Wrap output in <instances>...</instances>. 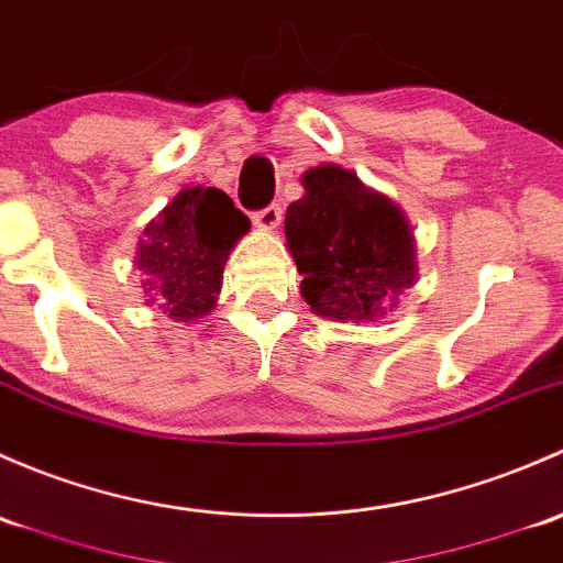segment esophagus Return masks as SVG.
<instances>
[{
	"label": "esophagus",
	"mask_w": 563,
	"mask_h": 563,
	"mask_svg": "<svg viewBox=\"0 0 563 563\" xmlns=\"http://www.w3.org/2000/svg\"><path fill=\"white\" fill-rule=\"evenodd\" d=\"M252 222H254V228H260V230H276L282 222V208L276 206V202H271V206H265L263 211H254Z\"/></svg>",
	"instance_id": "obj_1"
}]
</instances>
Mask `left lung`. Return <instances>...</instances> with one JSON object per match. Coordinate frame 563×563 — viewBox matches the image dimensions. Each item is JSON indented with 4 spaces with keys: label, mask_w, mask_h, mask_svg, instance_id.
Listing matches in <instances>:
<instances>
[{
    "label": "left lung",
    "mask_w": 563,
    "mask_h": 563,
    "mask_svg": "<svg viewBox=\"0 0 563 563\" xmlns=\"http://www.w3.org/2000/svg\"><path fill=\"white\" fill-rule=\"evenodd\" d=\"M300 181L306 195L284 219L287 246L303 274L300 295L328 320H379L417 279L407 217L339 165L311 167Z\"/></svg>",
    "instance_id": "left-lung-1"
}]
</instances>
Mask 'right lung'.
<instances>
[{"label":"right lung","mask_w":563,"mask_h":563,"mask_svg":"<svg viewBox=\"0 0 563 563\" xmlns=\"http://www.w3.org/2000/svg\"><path fill=\"white\" fill-rule=\"evenodd\" d=\"M249 233V217L222 189H181L143 230L135 265L148 303L170 320L192 322L217 306L230 249Z\"/></svg>","instance_id":"1"}]
</instances>
